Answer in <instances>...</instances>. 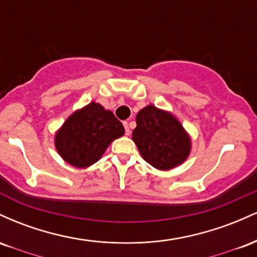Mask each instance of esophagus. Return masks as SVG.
I'll use <instances>...</instances> for the list:
<instances>
[{"label": "esophagus", "mask_w": 257, "mask_h": 257, "mask_svg": "<svg viewBox=\"0 0 257 257\" xmlns=\"http://www.w3.org/2000/svg\"><path fill=\"white\" fill-rule=\"evenodd\" d=\"M123 125H124V128H125V135L131 134V129H129V126H128V122H123Z\"/></svg>", "instance_id": "esophagus-1"}]
</instances>
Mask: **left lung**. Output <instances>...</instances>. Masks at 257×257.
<instances>
[{"instance_id":"left-lung-1","label":"left lung","mask_w":257,"mask_h":257,"mask_svg":"<svg viewBox=\"0 0 257 257\" xmlns=\"http://www.w3.org/2000/svg\"><path fill=\"white\" fill-rule=\"evenodd\" d=\"M133 141L141 157L159 170H170L184 163L192 146L190 135L180 120L153 105L138 112Z\"/></svg>"}]
</instances>
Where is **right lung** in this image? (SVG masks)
<instances>
[{
	"label": "right lung",
	"mask_w": 257,
	"mask_h": 257,
	"mask_svg": "<svg viewBox=\"0 0 257 257\" xmlns=\"http://www.w3.org/2000/svg\"><path fill=\"white\" fill-rule=\"evenodd\" d=\"M124 126L110 110L91 101L67 117L55 133V149L70 166L88 168L96 163Z\"/></svg>",
	"instance_id": "add662e5"
}]
</instances>
